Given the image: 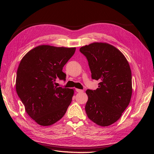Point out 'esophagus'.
<instances>
[{
    "mask_svg": "<svg viewBox=\"0 0 154 154\" xmlns=\"http://www.w3.org/2000/svg\"><path fill=\"white\" fill-rule=\"evenodd\" d=\"M75 91H76V92H78V93H82V92H84L83 90H80V89H79V88H77V89H76Z\"/></svg>",
    "mask_w": 154,
    "mask_h": 154,
    "instance_id": "34e87169",
    "label": "esophagus"
}]
</instances>
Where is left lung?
Segmentation results:
<instances>
[{
	"label": "left lung",
	"instance_id": "obj_1",
	"mask_svg": "<svg viewBox=\"0 0 154 154\" xmlns=\"http://www.w3.org/2000/svg\"><path fill=\"white\" fill-rule=\"evenodd\" d=\"M80 52L88 60L92 79L100 82L96 90L85 92L86 114L96 124L110 125L120 119L131 99L130 66L122 52L107 43L94 42L82 47Z\"/></svg>",
	"mask_w": 154,
	"mask_h": 154
}]
</instances>
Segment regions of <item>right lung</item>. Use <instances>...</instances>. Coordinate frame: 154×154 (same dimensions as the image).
<instances>
[{
  "instance_id": "1",
  "label": "right lung",
  "mask_w": 154,
  "mask_h": 154,
  "mask_svg": "<svg viewBox=\"0 0 154 154\" xmlns=\"http://www.w3.org/2000/svg\"><path fill=\"white\" fill-rule=\"evenodd\" d=\"M76 48L37 46L22 59L16 77V91L27 114L38 125H51L66 114L74 91L56 85L66 80L62 69Z\"/></svg>"
}]
</instances>
